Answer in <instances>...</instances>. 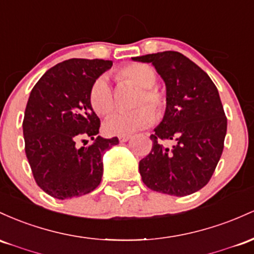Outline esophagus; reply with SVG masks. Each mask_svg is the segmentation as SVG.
I'll return each instance as SVG.
<instances>
[{"instance_id":"34e87169","label":"esophagus","mask_w":254,"mask_h":254,"mask_svg":"<svg viewBox=\"0 0 254 254\" xmlns=\"http://www.w3.org/2000/svg\"><path fill=\"white\" fill-rule=\"evenodd\" d=\"M129 139H130V135H121V136H119L120 142H126L127 140H129Z\"/></svg>"}]
</instances>
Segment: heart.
Returning <instances> with one entry per match:
<instances>
[{"label":"heart","mask_w":254,"mask_h":254,"mask_svg":"<svg viewBox=\"0 0 254 254\" xmlns=\"http://www.w3.org/2000/svg\"><path fill=\"white\" fill-rule=\"evenodd\" d=\"M119 81H128L140 87V92L135 97L133 105L135 109L129 112H120L113 114L104 122V130L110 135H128L135 130L150 126L155 121V114L163 115L167 108V98L162 91L155 87L157 82L156 70L146 64H130L122 67L115 74ZM92 109L98 115H108L114 109V96L109 81L105 76L97 78L91 85L89 93ZM147 104L154 111L144 105ZM142 107H140V105Z\"/></svg>","instance_id":"heart-1"}]
</instances>
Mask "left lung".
Masks as SVG:
<instances>
[{
	"instance_id": "8db88e82",
	"label": "left lung",
	"mask_w": 254,
	"mask_h": 254,
	"mask_svg": "<svg viewBox=\"0 0 254 254\" xmlns=\"http://www.w3.org/2000/svg\"><path fill=\"white\" fill-rule=\"evenodd\" d=\"M156 68L167 89V108L150 135L152 149L139 162L150 190L185 196L211 179L224 146L227 118L217 87L194 62L178 51L133 58ZM164 140L173 141L164 147Z\"/></svg>"
}]
</instances>
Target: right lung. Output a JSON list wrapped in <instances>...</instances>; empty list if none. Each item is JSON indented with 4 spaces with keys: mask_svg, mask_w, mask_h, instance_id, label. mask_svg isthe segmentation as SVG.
<instances>
[{
    "mask_svg": "<svg viewBox=\"0 0 254 254\" xmlns=\"http://www.w3.org/2000/svg\"><path fill=\"white\" fill-rule=\"evenodd\" d=\"M112 65L109 60H67L31 91L22 122L25 152L37 185L54 198L92 192L103 175V153L119 144L116 136H97L101 121L89 98L91 85ZM85 137L93 144L86 145Z\"/></svg>",
    "mask_w": 254,
    "mask_h": 254,
    "instance_id": "right-lung-1",
    "label": "right lung"
}]
</instances>
